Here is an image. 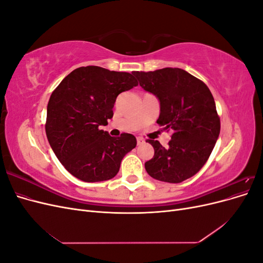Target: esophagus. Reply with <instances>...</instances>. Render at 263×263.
<instances>
[{"label":"esophagus","mask_w":263,"mask_h":263,"mask_svg":"<svg viewBox=\"0 0 263 263\" xmlns=\"http://www.w3.org/2000/svg\"><path fill=\"white\" fill-rule=\"evenodd\" d=\"M144 142H145V140H144V139L140 138V137H137V144H138V145L144 144Z\"/></svg>","instance_id":"34e87169"}]
</instances>
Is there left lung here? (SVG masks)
Here are the masks:
<instances>
[{"label": "left lung", "mask_w": 263, "mask_h": 263, "mask_svg": "<svg viewBox=\"0 0 263 263\" xmlns=\"http://www.w3.org/2000/svg\"><path fill=\"white\" fill-rule=\"evenodd\" d=\"M142 89L160 101L157 123L172 132L164 148L154 139L146 140L155 149L145 163L151 178L180 183L200 171L208 161L220 132V119L213 95L203 81L179 68L135 71Z\"/></svg>", "instance_id": "8db88e82"}]
</instances>
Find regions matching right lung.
<instances>
[{
	"mask_svg": "<svg viewBox=\"0 0 263 263\" xmlns=\"http://www.w3.org/2000/svg\"><path fill=\"white\" fill-rule=\"evenodd\" d=\"M134 73L87 66L73 70L51 93L47 106L46 135L58 160L84 182L114 178L124 156L137 145L132 134L110 137L100 129L113 117L119 93L138 82Z\"/></svg>",
	"mask_w": 263,
	"mask_h": 263,
	"instance_id": "obj_1",
	"label": "right lung"
}]
</instances>
